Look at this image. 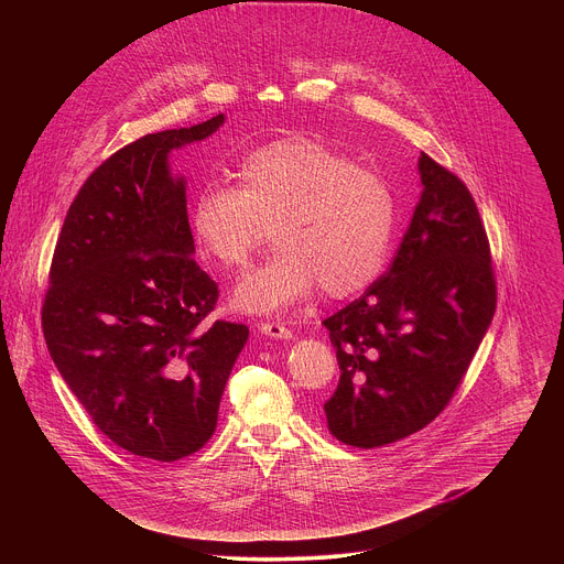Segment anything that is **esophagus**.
Instances as JSON below:
<instances>
[{"mask_svg":"<svg viewBox=\"0 0 564 564\" xmlns=\"http://www.w3.org/2000/svg\"><path fill=\"white\" fill-rule=\"evenodd\" d=\"M259 330L272 339H292V330L279 324V321H265V324L259 326Z\"/></svg>","mask_w":564,"mask_h":564,"instance_id":"34e87169","label":"esophagus"}]
</instances>
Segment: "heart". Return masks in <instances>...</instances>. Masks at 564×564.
Wrapping results in <instances>:
<instances>
[{"label":"heart","instance_id":"1","mask_svg":"<svg viewBox=\"0 0 564 564\" xmlns=\"http://www.w3.org/2000/svg\"><path fill=\"white\" fill-rule=\"evenodd\" d=\"M238 185L209 183L192 209L196 243L220 270H243L270 234L272 259L234 290V307L276 314L321 288L330 299L366 290L394 234L390 185L337 147L288 135L240 160Z\"/></svg>","mask_w":564,"mask_h":564}]
</instances>
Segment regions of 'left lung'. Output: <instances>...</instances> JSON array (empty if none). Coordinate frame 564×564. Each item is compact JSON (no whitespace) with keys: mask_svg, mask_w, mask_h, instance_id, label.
I'll list each match as a JSON object with an SVG mask.
<instances>
[{"mask_svg":"<svg viewBox=\"0 0 564 564\" xmlns=\"http://www.w3.org/2000/svg\"><path fill=\"white\" fill-rule=\"evenodd\" d=\"M422 198L383 276L324 321L339 386L330 433L377 448L429 426L451 401L496 314L487 229L468 187L420 155Z\"/></svg>","mask_w":564,"mask_h":564,"instance_id":"left-lung-1","label":"left lung"}]
</instances>
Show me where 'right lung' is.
Masks as SVG:
<instances>
[{
  "label": "right lung",
  "instance_id": "1",
  "mask_svg": "<svg viewBox=\"0 0 564 564\" xmlns=\"http://www.w3.org/2000/svg\"><path fill=\"white\" fill-rule=\"evenodd\" d=\"M225 116L149 133L87 178L70 203L48 272L42 330L94 424L120 448L174 462L216 431L218 404L248 326L214 321L218 285L194 261L185 178L170 153Z\"/></svg>",
  "mask_w": 564,
  "mask_h": 564
}]
</instances>
